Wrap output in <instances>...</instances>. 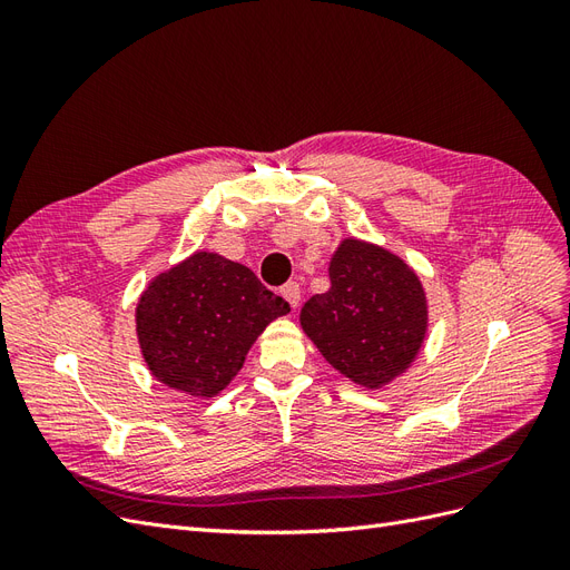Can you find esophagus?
Returning a JSON list of instances; mask_svg holds the SVG:
<instances>
[{
	"mask_svg": "<svg viewBox=\"0 0 570 570\" xmlns=\"http://www.w3.org/2000/svg\"><path fill=\"white\" fill-rule=\"evenodd\" d=\"M281 295L289 302L292 308H297V304H299V299H302V289H299L297 283H285L283 289H281Z\"/></svg>",
	"mask_w": 570,
	"mask_h": 570,
	"instance_id": "obj_1",
	"label": "esophagus"
}]
</instances>
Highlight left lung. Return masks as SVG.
Listing matches in <instances>:
<instances>
[{
	"label": "left lung",
	"instance_id": "1",
	"mask_svg": "<svg viewBox=\"0 0 570 570\" xmlns=\"http://www.w3.org/2000/svg\"><path fill=\"white\" fill-rule=\"evenodd\" d=\"M331 289L302 308V327L327 364L364 387H381L416 358L425 337V295L402 258L344 239L333 254Z\"/></svg>",
	"mask_w": 570,
	"mask_h": 570
}]
</instances>
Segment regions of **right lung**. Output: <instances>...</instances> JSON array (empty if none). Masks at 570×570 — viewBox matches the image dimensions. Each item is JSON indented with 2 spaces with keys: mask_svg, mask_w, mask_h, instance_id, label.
<instances>
[{
  "mask_svg": "<svg viewBox=\"0 0 570 570\" xmlns=\"http://www.w3.org/2000/svg\"><path fill=\"white\" fill-rule=\"evenodd\" d=\"M289 312L256 275L199 252L161 273L137 304V337L154 377L193 396H214L243 368L264 327Z\"/></svg>",
  "mask_w": 570,
  "mask_h": 570,
  "instance_id": "1",
  "label": "right lung"
}]
</instances>
